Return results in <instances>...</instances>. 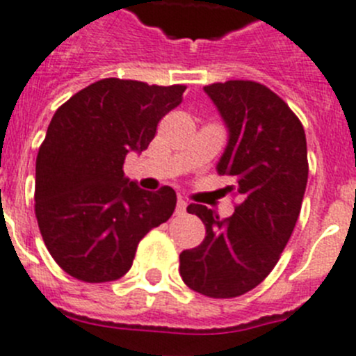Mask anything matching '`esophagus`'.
<instances>
[{
    "mask_svg": "<svg viewBox=\"0 0 356 356\" xmlns=\"http://www.w3.org/2000/svg\"><path fill=\"white\" fill-rule=\"evenodd\" d=\"M186 207H188V204H186L182 198H179L177 200V206H175V214H184L186 213Z\"/></svg>",
    "mask_w": 356,
    "mask_h": 356,
    "instance_id": "34e87169",
    "label": "esophagus"
}]
</instances>
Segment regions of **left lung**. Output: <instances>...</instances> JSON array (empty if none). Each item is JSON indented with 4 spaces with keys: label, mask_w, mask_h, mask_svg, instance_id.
Masks as SVG:
<instances>
[{
    "label": "left lung",
    "mask_w": 356,
    "mask_h": 356,
    "mask_svg": "<svg viewBox=\"0 0 356 356\" xmlns=\"http://www.w3.org/2000/svg\"><path fill=\"white\" fill-rule=\"evenodd\" d=\"M229 127L218 163L239 197L230 218L190 204L206 225L197 248L179 255L190 289L209 298H236L257 287L280 259L302 209L309 179L307 140L300 118L268 86L232 79L204 86Z\"/></svg>",
    "instance_id": "left-lung-1"
}]
</instances>
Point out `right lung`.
I'll return each mask as SVG.
<instances>
[{
	"instance_id": "obj_1",
	"label": "right lung",
	"mask_w": 356,
	"mask_h": 356,
	"mask_svg": "<svg viewBox=\"0 0 356 356\" xmlns=\"http://www.w3.org/2000/svg\"><path fill=\"white\" fill-rule=\"evenodd\" d=\"M184 90L106 78L53 115L37 154L35 216L51 257L70 277L88 284L124 277L143 236L172 216L175 191L142 190L124 175V161L149 147Z\"/></svg>"
}]
</instances>
